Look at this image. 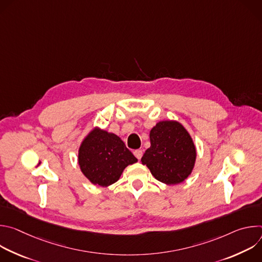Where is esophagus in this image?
Returning <instances> with one entry per match:
<instances>
[{
  "instance_id": "34e87169",
  "label": "esophagus",
  "mask_w": 262,
  "mask_h": 262,
  "mask_svg": "<svg viewBox=\"0 0 262 262\" xmlns=\"http://www.w3.org/2000/svg\"><path fill=\"white\" fill-rule=\"evenodd\" d=\"M134 155H135V157H136L138 160H141V158H142V156H143V151L140 150V149H137V150L134 151Z\"/></svg>"
}]
</instances>
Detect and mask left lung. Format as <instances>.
Masks as SVG:
<instances>
[{
  "label": "left lung",
  "instance_id": "8db88e82",
  "mask_svg": "<svg viewBox=\"0 0 262 262\" xmlns=\"http://www.w3.org/2000/svg\"><path fill=\"white\" fill-rule=\"evenodd\" d=\"M150 147L141 159L151 174L166 184H178L192 173L196 162L193 139L179 122L160 121L150 130Z\"/></svg>",
  "mask_w": 262,
  "mask_h": 262
}]
</instances>
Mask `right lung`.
<instances>
[{
    "mask_svg": "<svg viewBox=\"0 0 262 262\" xmlns=\"http://www.w3.org/2000/svg\"><path fill=\"white\" fill-rule=\"evenodd\" d=\"M78 158L83 174L99 186L113 184L128 165L138 162L118 136L99 128L83 140Z\"/></svg>",
    "mask_w": 262,
    "mask_h": 262,
    "instance_id": "right-lung-1",
    "label": "right lung"
}]
</instances>
